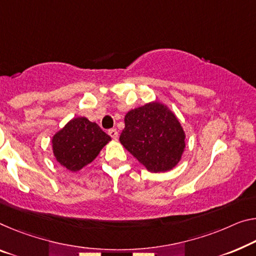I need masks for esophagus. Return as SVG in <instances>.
<instances>
[{
	"label": "esophagus",
	"mask_w": 256,
	"mask_h": 256,
	"mask_svg": "<svg viewBox=\"0 0 256 256\" xmlns=\"http://www.w3.org/2000/svg\"><path fill=\"white\" fill-rule=\"evenodd\" d=\"M108 134L112 138V139H117V138H118V132H117L116 128L108 130Z\"/></svg>",
	"instance_id": "obj_1"
}]
</instances>
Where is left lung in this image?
Instances as JSON below:
<instances>
[{
	"instance_id": "1",
	"label": "left lung",
	"mask_w": 256,
	"mask_h": 256,
	"mask_svg": "<svg viewBox=\"0 0 256 256\" xmlns=\"http://www.w3.org/2000/svg\"><path fill=\"white\" fill-rule=\"evenodd\" d=\"M120 141L150 172H166L181 160L184 132L176 115L154 102L128 112Z\"/></svg>"
}]
</instances>
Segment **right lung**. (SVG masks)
I'll return each instance as SVG.
<instances>
[{
  "label": "right lung",
  "mask_w": 256,
  "mask_h": 256,
  "mask_svg": "<svg viewBox=\"0 0 256 256\" xmlns=\"http://www.w3.org/2000/svg\"><path fill=\"white\" fill-rule=\"evenodd\" d=\"M110 140L98 124L85 117H77L54 134L52 147L56 160L75 172L90 164Z\"/></svg>",
  "instance_id": "add662e5"
}]
</instances>
